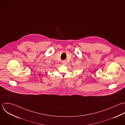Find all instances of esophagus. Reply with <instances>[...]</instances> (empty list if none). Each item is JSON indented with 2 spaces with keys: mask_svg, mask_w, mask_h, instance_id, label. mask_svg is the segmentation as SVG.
<instances>
[{
  "mask_svg": "<svg viewBox=\"0 0 125 125\" xmlns=\"http://www.w3.org/2000/svg\"><path fill=\"white\" fill-rule=\"evenodd\" d=\"M62 64H63V65H66V64H67L66 60H63V61H62Z\"/></svg>",
  "mask_w": 125,
  "mask_h": 125,
  "instance_id": "1",
  "label": "esophagus"
}]
</instances>
